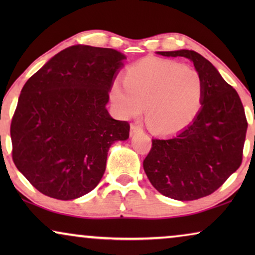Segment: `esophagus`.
Masks as SVG:
<instances>
[{
  "instance_id": "1",
  "label": "esophagus",
  "mask_w": 255,
  "mask_h": 255,
  "mask_svg": "<svg viewBox=\"0 0 255 255\" xmlns=\"http://www.w3.org/2000/svg\"><path fill=\"white\" fill-rule=\"evenodd\" d=\"M140 131H142V128L139 127V125L131 124V128H130V134L131 135H133V134L137 133V132H140Z\"/></svg>"
}]
</instances>
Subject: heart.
<instances>
[{"label": "heart", "mask_w": 255, "mask_h": 255, "mask_svg": "<svg viewBox=\"0 0 255 255\" xmlns=\"http://www.w3.org/2000/svg\"><path fill=\"white\" fill-rule=\"evenodd\" d=\"M123 86L115 82L110 101L123 120L140 115L158 133H173L197 116L203 99V81L197 71L167 59L147 58L127 69Z\"/></svg>", "instance_id": "obj_1"}]
</instances>
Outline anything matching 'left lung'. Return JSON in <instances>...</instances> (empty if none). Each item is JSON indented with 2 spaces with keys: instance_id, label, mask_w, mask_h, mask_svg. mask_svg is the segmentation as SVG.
Here are the masks:
<instances>
[{
  "instance_id": "obj_1",
  "label": "left lung",
  "mask_w": 255,
  "mask_h": 255,
  "mask_svg": "<svg viewBox=\"0 0 255 255\" xmlns=\"http://www.w3.org/2000/svg\"><path fill=\"white\" fill-rule=\"evenodd\" d=\"M193 61L203 81V99L195 120L179 133L152 139L144 170L160 194L193 201L217 190L243 160L247 121L238 93L210 61L190 50L156 52Z\"/></svg>"
}]
</instances>
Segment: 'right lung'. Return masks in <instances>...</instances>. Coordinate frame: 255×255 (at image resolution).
<instances>
[{
	"mask_svg": "<svg viewBox=\"0 0 255 255\" xmlns=\"http://www.w3.org/2000/svg\"><path fill=\"white\" fill-rule=\"evenodd\" d=\"M125 59L113 48L74 45L24 85L10 127L12 160L41 194L62 201L88 194L110 146L128 138V122L106 108Z\"/></svg>",
	"mask_w": 255,
	"mask_h": 255,
	"instance_id": "right-lung-1",
	"label": "right lung"
}]
</instances>
